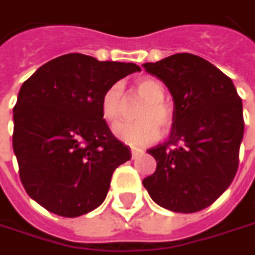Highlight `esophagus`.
I'll list each match as a JSON object with an SVG mask.
<instances>
[{
  "mask_svg": "<svg viewBox=\"0 0 255 255\" xmlns=\"http://www.w3.org/2000/svg\"><path fill=\"white\" fill-rule=\"evenodd\" d=\"M141 155H143V150H140V149H131V158L132 159H137Z\"/></svg>",
  "mask_w": 255,
  "mask_h": 255,
  "instance_id": "esophagus-1",
  "label": "esophagus"
}]
</instances>
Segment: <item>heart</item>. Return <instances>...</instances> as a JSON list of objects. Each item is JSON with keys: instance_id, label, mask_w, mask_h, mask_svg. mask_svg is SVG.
Instances as JSON below:
<instances>
[{"instance_id": "heart-1", "label": "heart", "mask_w": 255, "mask_h": 255, "mask_svg": "<svg viewBox=\"0 0 255 255\" xmlns=\"http://www.w3.org/2000/svg\"><path fill=\"white\" fill-rule=\"evenodd\" d=\"M135 94L144 100L137 111L138 121L123 123L114 128L115 135L134 147H143L155 143L161 137V128L168 129L173 126V108L164 100L165 88L155 78H141L135 82ZM100 111L106 123L115 124L124 114V85L115 82L103 93Z\"/></svg>"}]
</instances>
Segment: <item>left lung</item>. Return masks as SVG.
Here are the masks:
<instances>
[{
  "label": "left lung",
  "instance_id": "1",
  "mask_svg": "<svg viewBox=\"0 0 255 255\" xmlns=\"http://www.w3.org/2000/svg\"><path fill=\"white\" fill-rule=\"evenodd\" d=\"M143 66L168 87L174 100L170 138L147 150L156 171L143 186L170 211H201L229 187L238 171L242 100L232 79L199 56L177 53Z\"/></svg>",
  "mask_w": 255,
  "mask_h": 255
}]
</instances>
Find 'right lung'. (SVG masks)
I'll return each instance as SVG.
<instances>
[{"mask_svg":"<svg viewBox=\"0 0 255 255\" xmlns=\"http://www.w3.org/2000/svg\"><path fill=\"white\" fill-rule=\"evenodd\" d=\"M134 63L60 56L26 79L13 109V149L27 195L62 217H78L106 198L114 171L131 158L100 111L103 93Z\"/></svg>","mask_w":255,"mask_h":255,"instance_id":"obj_1","label":"right lung"}]
</instances>
